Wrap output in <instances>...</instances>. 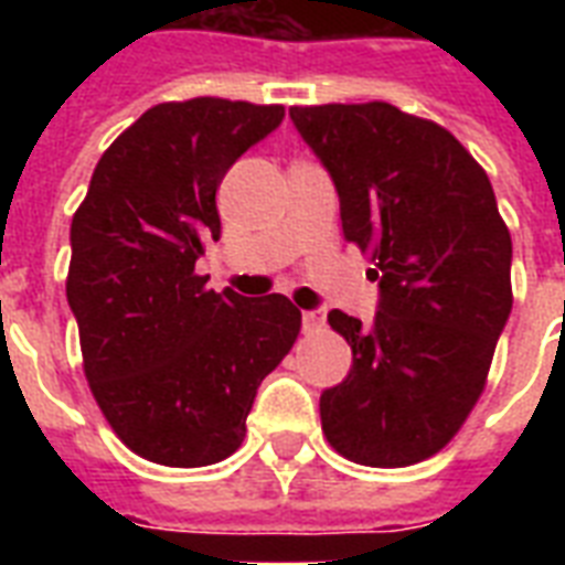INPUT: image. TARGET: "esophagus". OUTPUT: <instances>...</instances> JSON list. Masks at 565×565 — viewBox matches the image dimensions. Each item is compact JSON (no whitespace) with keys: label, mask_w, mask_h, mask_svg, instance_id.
<instances>
[{"label":"esophagus","mask_w":565,"mask_h":565,"mask_svg":"<svg viewBox=\"0 0 565 565\" xmlns=\"http://www.w3.org/2000/svg\"><path fill=\"white\" fill-rule=\"evenodd\" d=\"M301 322H305V331H317V328L326 326V313L322 310H305Z\"/></svg>","instance_id":"34e87169"}]
</instances>
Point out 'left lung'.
Masks as SVG:
<instances>
[{
    "mask_svg": "<svg viewBox=\"0 0 565 565\" xmlns=\"http://www.w3.org/2000/svg\"><path fill=\"white\" fill-rule=\"evenodd\" d=\"M290 119L381 284L372 326L328 313L352 372L319 398L326 439L375 469L428 460L481 398L513 308V243L490 179L451 131L390 102L292 105Z\"/></svg>",
    "mask_w": 565,
    "mask_h": 565,
    "instance_id": "left-lung-1",
    "label": "left lung"
}]
</instances>
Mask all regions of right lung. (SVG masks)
<instances>
[{
  "instance_id": "right-lung-1",
  "label": "right lung",
  "mask_w": 565,
  "mask_h": 565,
  "mask_svg": "<svg viewBox=\"0 0 565 565\" xmlns=\"http://www.w3.org/2000/svg\"><path fill=\"white\" fill-rule=\"evenodd\" d=\"M281 119L284 105L161 102L105 149L73 216L66 301L84 377L114 434L152 463L234 455L257 386L301 331L287 296L213 292L195 273L220 239L225 172Z\"/></svg>"
}]
</instances>
